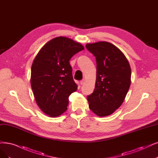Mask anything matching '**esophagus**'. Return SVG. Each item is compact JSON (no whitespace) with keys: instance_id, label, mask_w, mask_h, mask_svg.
I'll list each match as a JSON object with an SVG mask.
<instances>
[{"instance_id":"34e87169","label":"esophagus","mask_w":158,"mask_h":158,"mask_svg":"<svg viewBox=\"0 0 158 158\" xmlns=\"http://www.w3.org/2000/svg\"><path fill=\"white\" fill-rule=\"evenodd\" d=\"M85 79H83V80H81V81H80V84H81V85H84V84H85Z\"/></svg>"}]
</instances>
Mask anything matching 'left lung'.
<instances>
[{
	"mask_svg": "<svg viewBox=\"0 0 158 158\" xmlns=\"http://www.w3.org/2000/svg\"><path fill=\"white\" fill-rule=\"evenodd\" d=\"M86 48L96 57V81L87 96L90 109L99 116L113 113L120 107L130 89L131 68L122 52L112 44H88Z\"/></svg>",
	"mask_w": 158,
	"mask_h": 158,
	"instance_id": "1",
	"label": "left lung"
}]
</instances>
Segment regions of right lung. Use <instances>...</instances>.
Returning <instances> with one entry per match:
<instances>
[{
	"instance_id": "right-lung-1",
	"label": "right lung",
	"mask_w": 158,
	"mask_h": 158,
	"mask_svg": "<svg viewBox=\"0 0 158 158\" xmlns=\"http://www.w3.org/2000/svg\"><path fill=\"white\" fill-rule=\"evenodd\" d=\"M83 49L72 39L56 37L45 44L34 58L31 79L34 96L40 109L51 117L66 111L69 95L77 89L69 60Z\"/></svg>"
}]
</instances>
